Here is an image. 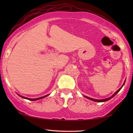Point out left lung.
I'll return each mask as SVG.
<instances>
[{"mask_svg":"<svg viewBox=\"0 0 133 133\" xmlns=\"http://www.w3.org/2000/svg\"><path fill=\"white\" fill-rule=\"evenodd\" d=\"M125 80L124 81V84H123V85L122 86H121L120 89H119L115 93H114L113 95H112V96H111L110 97H109V98H105V99H103V100H97V99H94V98H90V97H87V96H84L85 98H88V99H89V100H92V101H94V102H107V101H108V100H110V99L111 98H112V97H113L114 96H115L117 94L118 92H119V91L121 89V88H122L123 87V86L124 85V84H125Z\"/></svg>","mask_w":133,"mask_h":133,"instance_id":"left-lung-1","label":"left lung"}]
</instances>
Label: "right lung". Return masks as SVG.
<instances>
[{
	"label": "right lung",
	"instance_id": "1",
	"mask_svg": "<svg viewBox=\"0 0 133 133\" xmlns=\"http://www.w3.org/2000/svg\"><path fill=\"white\" fill-rule=\"evenodd\" d=\"M20 96V95H19ZM48 95H47V96H43V97H39V98H33V99H31V98H27V97H23V96H20L21 97H22V98H26V99H28V100H30V101H35V100H39V99H41V98H44V97H46V96H48Z\"/></svg>",
	"mask_w": 133,
	"mask_h": 133
}]
</instances>
